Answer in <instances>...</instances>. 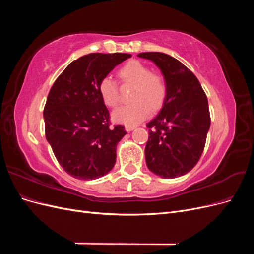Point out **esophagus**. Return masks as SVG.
I'll use <instances>...</instances> for the list:
<instances>
[{"mask_svg": "<svg viewBox=\"0 0 254 254\" xmlns=\"http://www.w3.org/2000/svg\"><path fill=\"white\" fill-rule=\"evenodd\" d=\"M134 128H135L134 126H126V127H125V129H126V131H127V132L132 131V130H133Z\"/></svg>", "mask_w": 254, "mask_h": 254, "instance_id": "1", "label": "esophagus"}]
</instances>
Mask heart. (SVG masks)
I'll return each mask as SVG.
<instances>
[{
	"mask_svg": "<svg viewBox=\"0 0 254 254\" xmlns=\"http://www.w3.org/2000/svg\"><path fill=\"white\" fill-rule=\"evenodd\" d=\"M118 76L123 83L132 84L131 103L119 107L112 119L126 126H135L148 117L149 111L162 106L166 96V82L159 73L150 72L148 65L139 60H130L121 66ZM98 92L106 106L113 108L119 103L118 84L110 77H105L98 84Z\"/></svg>",
	"mask_w": 254,
	"mask_h": 254,
	"instance_id": "b5f03b06",
	"label": "heart"
}]
</instances>
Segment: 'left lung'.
Here are the masks:
<instances>
[{
	"mask_svg": "<svg viewBox=\"0 0 254 254\" xmlns=\"http://www.w3.org/2000/svg\"><path fill=\"white\" fill-rule=\"evenodd\" d=\"M137 56L152 61L166 82L162 108L146 125V164L162 178H177L188 174L202 155L211 125L207 98L196 76L179 60L160 52Z\"/></svg>",
	"mask_w": 254,
	"mask_h": 254,
	"instance_id": "left-lung-1",
	"label": "left lung"
}]
</instances>
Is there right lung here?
<instances>
[{
    "label": "right lung",
    "instance_id": "right-lung-1",
    "mask_svg": "<svg viewBox=\"0 0 254 254\" xmlns=\"http://www.w3.org/2000/svg\"><path fill=\"white\" fill-rule=\"evenodd\" d=\"M130 54L92 53L68 64L54 82L44 107L45 136L60 166L72 177L93 180L108 174L117 145L127 132L110 126L98 84Z\"/></svg>",
    "mask_w": 254,
    "mask_h": 254
}]
</instances>
